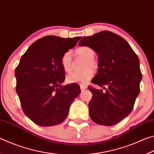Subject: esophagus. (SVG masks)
Wrapping results in <instances>:
<instances>
[{"label":"esophagus","instance_id":"1","mask_svg":"<svg viewBox=\"0 0 154 154\" xmlns=\"http://www.w3.org/2000/svg\"><path fill=\"white\" fill-rule=\"evenodd\" d=\"M80 88L82 90H85L87 88V86L85 85H83V84H80Z\"/></svg>","mask_w":154,"mask_h":154}]
</instances>
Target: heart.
Returning a JSON list of instances; mask_svg holds the SVG:
<instances>
[{
  "mask_svg": "<svg viewBox=\"0 0 154 154\" xmlns=\"http://www.w3.org/2000/svg\"><path fill=\"white\" fill-rule=\"evenodd\" d=\"M77 56L85 59L83 63V70L82 72H72L66 76V81L69 83H85L93 76V71L98 66L97 62L94 58L95 52L92 48L88 46H82L77 48L75 51ZM61 64L64 71L69 72L72 69V56L71 51L64 53L61 58Z\"/></svg>",
  "mask_w": 154,
  "mask_h": 154,
  "instance_id": "b5f03b06",
  "label": "heart"
}]
</instances>
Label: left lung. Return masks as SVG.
<instances>
[{
	"instance_id": "left-lung-1",
	"label": "left lung",
	"mask_w": 154,
	"mask_h": 154,
	"mask_svg": "<svg viewBox=\"0 0 154 154\" xmlns=\"http://www.w3.org/2000/svg\"><path fill=\"white\" fill-rule=\"evenodd\" d=\"M79 46H88L96 52L98 70L92 83L105 90L88 87L92 94L88 104L90 118L103 126L118 124L132 111L140 92L139 58L124 38L110 31L85 36Z\"/></svg>"
}]
</instances>
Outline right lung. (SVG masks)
<instances>
[{"label":"right lung","mask_w":154,"mask_h":154,"mask_svg":"<svg viewBox=\"0 0 154 154\" xmlns=\"http://www.w3.org/2000/svg\"><path fill=\"white\" fill-rule=\"evenodd\" d=\"M81 38L44 36L28 48L15 69L16 92L21 106L26 116L38 126L62 123L79 95L77 84L62 85L65 71L61 58Z\"/></svg>","instance_id":"right-lung-1"}]
</instances>
